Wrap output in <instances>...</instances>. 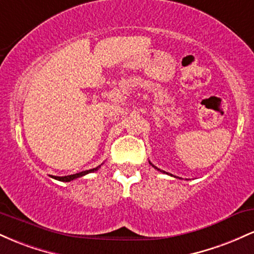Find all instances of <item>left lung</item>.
Instances as JSON below:
<instances>
[{"mask_svg": "<svg viewBox=\"0 0 254 254\" xmlns=\"http://www.w3.org/2000/svg\"><path fill=\"white\" fill-rule=\"evenodd\" d=\"M149 164H150L151 166H153V167H154V168H155V170H157V171H160V172H162V173H166V172H165V171H161V170H159V168H157V167H155V166H154L153 164H151V162H149ZM166 174H168V173H166ZM171 176H172V174H171Z\"/></svg>", "mask_w": 254, "mask_h": 254, "instance_id": "1", "label": "left lung"}]
</instances>
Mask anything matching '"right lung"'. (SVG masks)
<instances>
[{
	"instance_id": "1",
	"label": "right lung",
	"mask_w": 254,
	"mask_h": 254,
	"mask_svg": "<svg viewBox=\"0 0 254 254\" xmlns=\"http://www.w3.org/2000/svg\"><path fill=\"white\" fill-rule=\"evenodd\" d=\"M100 166H101V165H100ZM100 166H98V167H95V168H92V170L80 172V173H76V174H71V176H65V177H52V178H55V179H56V180H60V182H65V183H66V182H71V180L77 179V178L83 177V176H86V174L92 173V172L98 171L99 168H100Z\"/></svg>"
}]
</instances>
